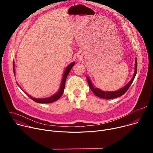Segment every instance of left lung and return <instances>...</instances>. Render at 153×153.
Masks as SVG:
<instances>
[{"instance_id": "1", "label": "left lung", "mask_w": 153, "mask_h": 153, "mask_svg": "<svg viewBox=\"0 0 153 153\" xmlns=\"http://www.w3.org/2000/svg\"><path fill=\"white\" fill-rule=\"evenodd\" d=\"M137 59H136V64H135V72L133 76V77L132 78V79L130 80V82L126 85L123 88H121L120 90L116 91H113V92H107V91H102L98 88H95L93 86L91 80H90V79L87 77L86 79H87V82H88L89 87L90 88V89L91 90V91H93V93L97 96V97L102 98V99H114V98H117L118 97H120L121 96H122L123 94H124L127 90H128V88H129V86H131V85L132 84L136 73H137Z\"/></svg>"}]
</instances>
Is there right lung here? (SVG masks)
I'll return each instance as SVG.
<instances>
[{"label":"right lung","mask_w":153,"mask_h":153,"mask_svg":"<svg viewBox=\"0 0 153 153\" xmlns=\"http://www.w3.org/2000/svg\"><path fill=\"white\" fill-rule=\"evenodd\" d=\"M14 62H13V71H14V74H15L14 72ZM74 65V62L71 63V64H70L67 67L66 70H65L63 76V78H62V80L61 82V85H60V88L59 90V91L55 94L54 95H53V96L48 97V98H44V99H36V98H34L32 97L31 96H29L28 94H27L28 96V97L31 99L35 101L37 103H52L54 102L55 101H56L57 100H58L61 96L62 95L63 91H64V88H65V82H66V79H67V77L68 74V73H70L71 69L72 68V67H73V65Z\"/></svg>","instance_id":"1"}]
</instances>
